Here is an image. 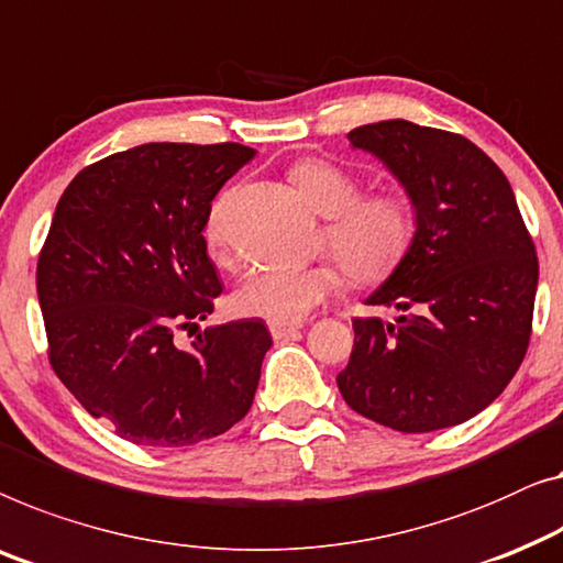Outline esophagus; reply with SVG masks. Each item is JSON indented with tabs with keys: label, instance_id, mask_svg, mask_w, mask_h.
Wrapping results in <instances>:
<instances>
[{
	"label": "esophagus",
	"instance_id": "obj_1",
	"mask_svg": "<svg viewBox=\"0 0 563 563\" xmlns=\"http://www.w3.org/2000/svg\"><path fill=\"white\" fill-rule=\"evenodd\" d=\"M299 328H301L299 322H279V320L268 322V332H272L274 340H282V338L295 335V332H297Z\"/></svg>",
	"mask_w": 563,
	"mask_h": 563
}]
</instances>
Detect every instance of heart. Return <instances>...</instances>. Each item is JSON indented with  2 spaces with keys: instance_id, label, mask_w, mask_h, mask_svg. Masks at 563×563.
I'll list each match as a JSON object with an SVG mask.
<instances>
[{
  "instance_id": "heart-1",
  "label": "heart",
  "mask_w": 563,
  "mask_h": 563,
  "mask_svg": "<svg viewBox=\"0 0 563 563\" xmlns=\"http://www.w3.org/2000/svg\"><path fill=\"white\" fill-rule=\"evenodd\" d=\"M289 175L309 206L328 218L322 239L350 279L371 287L401 266L417 235V208L409 192L388 187L361 195L353 173L322 157L299 159ZM228 200L231 192L221 195L206 221V239L216 256L225 254ZM342 282L345 274L332 262L258 266L235 289L233 307L239 314L264 317L268 322H299L335 295Z\"/></svg>"
}]
</instances>
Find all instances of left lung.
I'll return each instance as SVG.
<instances>
[{"mask_svg": "<svg viewBox=\"0 0 563 563\" xmlns=\"http://www.w3.org/2000/svg\"><path fill=\"white\" fill-rule=\"evenodd\" d=\"M386 165L417 208L409 254L368 305L398 317L353 320L338 388L350 409L406 434L487 409L523 363L539 258L503 169L462 134L404 119L347 134Z\"/></svg>", "mask_w": 563, "mask_h": 563, "instance_id": "1", "label": "left lung"}]
</instances>
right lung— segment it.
<instances>
[{"instance_id": "right-lung-1", "label": "right lung", "mask_w": 563, "mask_h": 563, "mask_svg": "<svg viewBox=\"0 0 563 563\" xmlns=\"http://www.w3.org/2000/svg\"><path fill=\"white\" fill-rule=\"evenodd\" d=\"M243 144L152 142L80 169L37 258L47 355L65 388L121 439L190 446L246 417L272 335L262 320L198 332L221 297L206 221Z\"/></svg>"}]
</instances>
